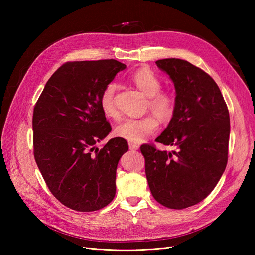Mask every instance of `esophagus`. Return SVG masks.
<instances>
[{"label":"esophagus","mask_w":255,"mask_h":255,"mask_svg":"<svg viewBox=\"0 0 255 255\" xmlns=\"http://www.w3.org/2000/svg\"><path fill=\"white\" fill-rule=\"evenodd\" d=\"M128 148H129V150H138L139 145L136 143H133V142H128Z\"/></svg>","instance_id":"obj_1"}]
</instances>
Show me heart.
Here are the masks:
<instances>
[{
  "label": "heart",
  "mask_w": 255,
  "mask_h": 255,
  "mask_svg": "<svg viewBox=\"0 0 255 255\" xmlns=\"http://www.w3.org/2000/svg\"><path fill=\"white\" fill-rule=\"evenodd\" d=\"M130 80L137 88H139L146 97H149L148 106L160 120L167 121L172 118L175 111L174 96L171 92L160 90L161 81L151 69H138L133 73ZM117 89L118 86L116 83L112 82L107 84L100 98V105L107 117H118L117 106H116ZM158 126V120L154 116L149 115L141 118L126 119L116 128L115 133L118 137L129 142L141 143L157 132Z\"/></svg>",
  "instance_id": "heart-1"
}]
</instances>
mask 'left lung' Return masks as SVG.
Wrapping results in <instances>:
<instances>
[{
    "label": "left lung",
    "instance_id": "1",
    "mask_svg": "<svg viewBox=\"0 0 255 255\" xmlns=\"http://www.w3.org/2000/svg\"><path fill=\"white\" fill-rule=\"evenodd\" d=\"M174 84L175 111L155 141L176 151L143 144L145 175L158 203L183 210L201 202L217 185L228 163L230 116L216 82L179 58L156 60Z\"/></svg>",
    "mask_w": 255,
    "mask_h": 255
}]
</instances>
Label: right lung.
I'll list each match as a JSON object with an SVG mask.
<instances>
[{
  "label": "right lung",
  "mask_w": 255,
  "mask_h": 255,
  "mask_svg": "<svg viewBox=\"0 0 255 255\" xmlns=\"http://www.w3.org/2000/svg\"><path fill=\"white\" fill-rule=\"evenodd\" d=\"M126 68L115 59L69 61L35 105L36 164L53 196L71 210L98 211L115 197L116 170L128 144L120 137L102 149L95 144L112 130L100 105L102 91Z\"/></svg>",
  "instance_id": "1"
}]
</instances>
